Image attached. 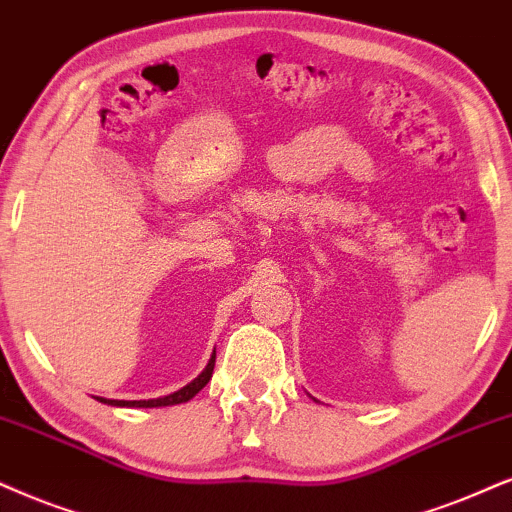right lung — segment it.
Listing matches in <instances>:
<instances>
[{"label":"right lung","instance_id":"add662e5","mask_svg":"<svg viewBox=\"0 0 512 512\" xmlns=\"http://www.w3.org/2000/svg\"><path fill=\"white\" fill-rule=\"evenodd\" d=\"M215 357L217 352H212V357L208 361V366L203 368V373L198 375V378H193L189 385H184L181 390L167 394V397H158V399H137V401H125V399H106V397H96L101 401V404H108V406H127V409H155V406H174V404H184V401H189L196 397V394L203 390L205 385L210 383L212 378V368H215Z\"/></svg>","mask_w":512,"mask_h":512}]
</instances>
